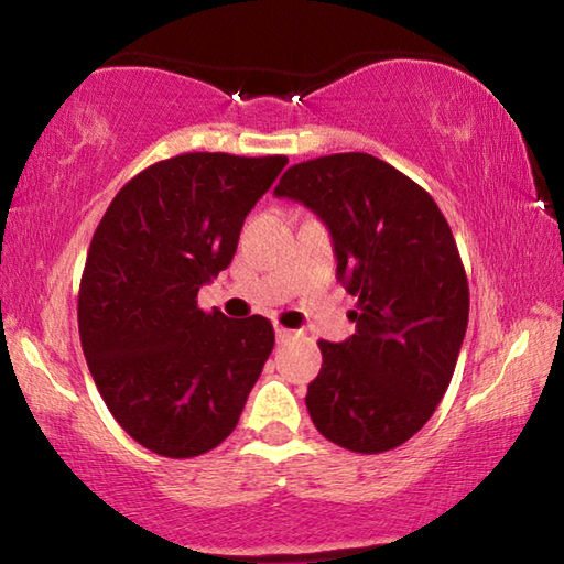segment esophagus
I'll return each instance as SVG.
<instances>
[{
    "label": "esophagus",
    "mask_w": 564,
    "mask_h": 564,
    "mask_svg": "<svg viewBox=\"0 0 564 564\" xmlns=\"http://www.w3.org/2000/svg\"><path fill=\"white\" fill-rule=\"evenodd\" d=\"M275 338H279V340H289V338H293V330L285 328V326H275Z\"/></svg>",
    "instance_id": "obj_1"
}]
</instances>
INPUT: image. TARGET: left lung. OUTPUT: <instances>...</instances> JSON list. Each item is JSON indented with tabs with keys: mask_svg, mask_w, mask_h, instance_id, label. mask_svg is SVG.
Returning a JSON list of instances; mask_svg holds the SVG:
<instances>
[{
	"mask_svg": "<svg viewBox=\"0 0 564 564\" xmlns=\"http://www.w3.org/2000/svg\"><path fill=\"white\" fill-rule=\"evenodd\" d=\"M275 196L321 216L358 299L356 333L318 340L313 425L352 453L393 451L435 413L465 338L470 289L451 226L423 186L362 151L293 164Z\"/></svg>",
	"mask_w": 564,
	"mask_h": 564,
	"instance_id": "left-lung-1",
	"label": "left lung"
}]
</instances>
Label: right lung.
<instances>
[{
    "instance_id": "right-lung-1",
    "label": "right lung",
    "mask_w": 564,
    "mask_h": 564,
    "mask_svg": "<svg viewBox=\"0 0 564 564\" xmlns=\"http://www.w3.org/2000/svg\"><path fill=\"white\" fill-rule=\"evenodd\" d=\"M289 159L191 151L121 186L79 283V338L113 420L147 451L196 457L234 433L275 333L198 308Z\"/></svg>"
}]
</instances>
